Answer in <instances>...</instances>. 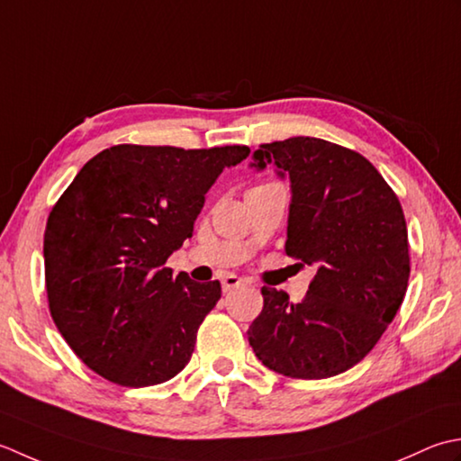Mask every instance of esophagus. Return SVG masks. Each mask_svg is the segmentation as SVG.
<instances>
[{"instance_id": "esophagus-1", "label": "esophagus", "mask_w": 461, "mask_h": 461, "mask_svg": "<svg viewBox=\"0 0 461 461\" xmlns=\"http://www.w3.org/2000/svg\"><path fill=\"white\" fill-rule=\"evenodd\" d=\"M221 285H222V293L224 294H230L232 290H237V288H240L244 285V280L239 278L237 275H227V276H222Z\"/></svg>"}]
</instances>
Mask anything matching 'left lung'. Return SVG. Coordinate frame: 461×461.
Returning a JSON list of instances; mask_svg holds the SVG:
<instances>
[{
  "instance_id": "obj_1",
  "label": "left lung",
  "mask_w": 461,
  "mask_h": 461,
  "mask_svg": "<svg viewBox=\"0 0 461 461\" xmlns=\"http://www.w3.org/2000/svg\"><path fill=\"white\" fill-rule=\"evenodd\" d=\"M290 176L286 255L316 265L303 303L262 286L249 328L257 358L288 378L342 374L368 354L402 306L408 229L396 193L352 149L314 137L260 145L252 167Z\"/></svg>"
}]
</instances>
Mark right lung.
Masks as SVG:
<instances>
[{
	"mask_svg": "<svg viewBox=\"0 0 461 461\" xmlns=\"http://www.w3.org/2000/svg\"><path fill=\"white\" fill-rule=\"evenodd\" d=\"M249 153L247 145H115L83 165L53 204L43 237L47 303L93 372L145 388L189 364L221 283L173 276L165 262L193 237L222 168Z\"/></svg>",
	"mask_w": 461,
	"mask_h": 461,
	"instance_id": "right-lung-1",
	"label": "right lung"
}]
</instances>
